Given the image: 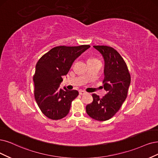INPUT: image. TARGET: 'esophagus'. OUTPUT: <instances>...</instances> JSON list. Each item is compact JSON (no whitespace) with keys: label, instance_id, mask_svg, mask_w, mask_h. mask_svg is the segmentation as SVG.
Here are the masks:
<instances>
[{"label":"esophagus","instance_id":"esophagus-1","mask_svg":"<svg viewBox=\"0 0 158 158\" xmlns=\"http://www.w3.org/2000/svg\"><path fill=\"white\" fill-rule=\"evenodd\" d=\"M86 92L85 91H84V90H79V94L80 95H83V94H86Z\"/></svg>","mask_w":158,"mask_h":158}]
</instances>
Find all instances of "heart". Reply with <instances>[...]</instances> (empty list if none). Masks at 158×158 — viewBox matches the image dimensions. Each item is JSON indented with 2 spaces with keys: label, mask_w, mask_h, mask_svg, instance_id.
<instances>
[{
  "label": "heart",
  "mask_w": 158,
  "mask_h": 158,
  "mask_svg": "<svg viewBox=\"0 0 158 158\" xmlns=\"http://www.w3.org/2000/svg\"><path fill=\"white\" fill-rule=\"evenodd\" d=\"M94 59H96V58H91V59L90 60H94Z\"/></svg>",
  "instance_id": "b5f03b06"
}]
</instances>
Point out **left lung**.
I'll list each match as a JSON object with an SVG mask.
<instances>
[{"instance_id": "left-lung-1", "label": "left lung", "mask_w": 158, "mask_h": 158, "mask_svg": "<svg viewBox=\"0 0 158 158\" xmlns=\"http://www.w3.org/2000/svg\"><path fill=\"white\" fill-rule=\"evenodd\" d=\"M105 60L103 88L107 93L100 98L92 94L93 101L86 111L93 119L105 121L111 118L120 109L127 98L131 76L126 63L118 51L111 47L94 45Z\"/></svg>"}]
</instances>
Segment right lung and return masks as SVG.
<instances>
[{"instance_id": "obj_1", "label": "right lung", "mask_w": 158, "mask_h": 158, "mask_svg": "<svg viewBox=\"0 0 158 158\" xmlns=\"http://www.w3.org/2000/svg\"><path fill=\"white\" fill-rule=\"evenodd\" d=\"M90 47L56 46L38 61L33 76L34 98L41 111L48 118L60 120L68 114L72 102L79 92L60 89V83L74 60Z\"/></svg>"}]
</instances>
